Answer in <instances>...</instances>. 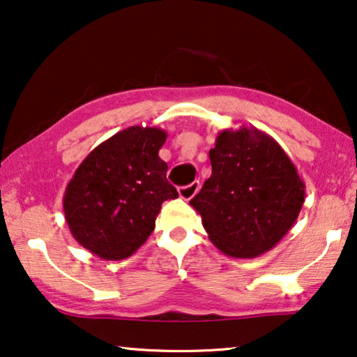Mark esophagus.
Segmentation results:
<instances>
[{
	"label": "esophagus",
	"mask_w": 357,
	"mask_h": 357,
	"mask_svg": "<svg viewBox=\"0 0 357 357\" xmlns=\"http://www.w3.org/2000/svg\"><path fill=\"white\" fill-rule=\"evenodd\" d=\"M199 181H194V183H190V184H188V185H183V188H179L178 189V194H179V197L183 199V200H190L194 197L195 194H197V190H199Z\"/></svg>",
	"instance_id": "1"
}]
</instances>
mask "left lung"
Returning <instances> with one entry per match:
<instances>
[{"label": "left lung", "instance_id": "8db88e82", "mask_svg": "<svg viewBox=\"0 0 357 357\" xmlns=\"http://www.w3.org/2000/svg\"><path fill=\"white\" fill-rule=\"evenodd\" d=\"M212 176L190 200L225 255L273 249L303 208L305 184L280 144L257 128L223 129L210 150Z\"/></svg>", "mask_w": 357, "mask_h": 357}]
</instances>
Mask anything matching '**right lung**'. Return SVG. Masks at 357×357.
<instances>
[{
  "label": "right lung",
  "mask_w": 357,
  "mask_h": 357,
  "mask_svg": "<svg viewBox=\"0 0 357 357\" xmlns=\"http://www.w3.org/2000/svg\"><path fill=\"white\" fill-rule=\"evenodd\" d=\"M167 140L160 128L130 126L97 145L64 190L63 210L73 238L105 260L132 255L178 190L158 157Z\"/></svg>",
  "instance_id": "obj_1"
}]
</instances>
